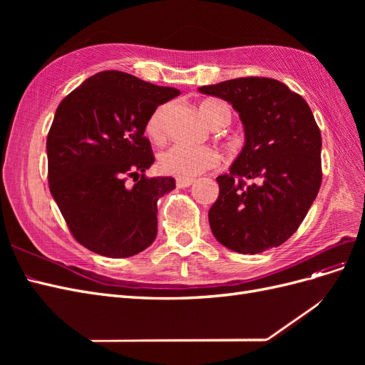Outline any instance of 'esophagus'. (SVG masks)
I'll list each match as a JSON object with an SVG mask.
<instances>
[{
  "instance_id": "obj_1",
  "label": "esophagus",
  "mask_w": 365,
  "mask_h": 365,
  "mask_svg": "<svg viewBox=\"0 0 365 365\" xmlns=\"http://www.w3.org/2000/svg\"><path fill=\"white\" fill-rule=\"evenodd\" d=\"M193 184V180H184V178H176V187L178 189H185V187H189Z\"/></svg>"
}]
</instances>
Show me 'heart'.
I'll use <instances>...</instances> for the list:
<instances>
[{
    "label": "heart",
    "mask_w": 365,
    "mask_h": 365,
    "mask_svg": "<svg viewBox=\"0 0 365 365\" xmlns=\"http://www.w3.org/2000/svg\"><path fill=\"white\" fill-rule=\"evenodd\" d=\"M200 111L202 118L215 129L227 126L231 117L230 108L219 101L202 102ZM165 115H168V105H161L148 118L146 134L150 140L160 143L165 138ZM220 161H222V157L213 148L189 146L176 143V145L160 153L158 168L163 173L173 175L176 178L190 180L205 170L217 168Z\"/></svg>",
    "instance_id": "obj_1"
}]
</instances>
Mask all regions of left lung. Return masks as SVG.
Listing matches in <instances>:
<instances>
[{"label":"left lung","instance_id":"obj_1","mask_svg":"<svg viewBox=\"0 0 365 365\" xmlns=\"http://www.w3.org/2000/svg\"><path fill=\"white\" fill-rule=\"evenodd\" d=\"M200 91L233 105L245 130V146L230 173L216 178L219 196L208 212L213 236L242 254L282 245L322 185V134L311 108L269 77H239Z\"/></svg>","mask_w":365,"mask_h":365}]
</instances>
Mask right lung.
<instances>
[{"mask_svg": "<svg viewBox=\"0 0 365 365\" xmlns=\"http://www.w3.org/2000/svg\"><path fill=\"white\" fill-rule=\"evenodd\" d=\"M176 96V88L108 70L59 103L47 137L48 185L85 248L120 259L155 240L157 202L175 180L146 176L155 157L145 129L150 114Z\"/></svg>", "mask_w": 365, "mask_h": 365, "instance_id": "1", "label": "right lung"}]
</instances>
